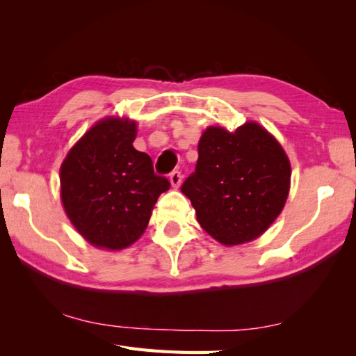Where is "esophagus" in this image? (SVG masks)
Listing matches in <instances>:
<instances>
[{
  "instance_id": "obj_1",
  "label": "esophagus",
  "mask_w": 356,
  "mask_h": 356,
  "mask_svg": "<svg viewBox=\"0 0 356 356\" xmlns=\"http://www.w3.org/2000/svg\"><path fill=\"white\" fill-rule=\"evenodd\" d=\"M170 182H171L172 188L180 186V184H182V174H180V171H172L170 174Z\"/></svg>"
}]
</instances>
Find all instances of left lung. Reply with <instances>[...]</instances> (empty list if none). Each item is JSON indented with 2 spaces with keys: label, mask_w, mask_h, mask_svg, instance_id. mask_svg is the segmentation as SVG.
<instances>
[{
  "label": "left lung",
  "mask_w": 356,
  "mask_h": 356,
  "mask_svg": "<svg viewBox=\"0 0 356 356\" xmlns=\"http://www.w3.org/2000/svg\"><path fill=\"white\" fill-rule=\"evenodd\" d=\"M195 171L182 193L211 237L231 246L248 243L282 213L291 186V163L278 140L257 122L236 131L208 127L199 140Z\"/></svg>",
  "instance_id": "left-lung-1"
}]
</instances>
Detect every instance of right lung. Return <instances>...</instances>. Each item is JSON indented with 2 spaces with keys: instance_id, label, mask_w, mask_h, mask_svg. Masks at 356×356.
I'll return each mask as SVG.
<instances>
[{
  "instance_id": "right-lung-1",
  "label": "right lung",
  "mask_w": 356,
  "mask_h": 356,
  "mask_svg": "<svg viewBox=\"0 0 356 356\" xmlns=\"http://www.w3.org/2000/svg\"><path fill=\"white\" fill-rule=\"evenodd\" d=\"M134 120L105 118L74 143L61 165V200L67 217L90 245L119 251L147 229L168 179L133 147Z\"/></svg>"
}]
</instances>
